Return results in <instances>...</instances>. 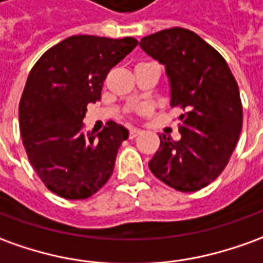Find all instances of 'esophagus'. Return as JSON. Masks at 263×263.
Here are the masks:
<instances>
[{"instance_id":"34e87169","label":"esophagus","mask_w":263,"mask_h":263,"mask_svg":"<svg viewBox=\"0 0 263 263\" xmlns=\"http://www.w3.org/2000/svg\"><path fill=\"white\" fill-rule=\"evenodd\" d=\"M139 134H141V131H139V129H137V128H131V129H129V138H135V137H138V135H139Z\"/></svg>"}]
</instances>
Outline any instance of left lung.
Listing matches in <instances>:
<instances>
[{
	"label": "left lung",
	"instance_id": "1",
	"mask_svg": "<svg viewBox=\"0 0 263 263\" xmlns=\"http://www.w3.org/2000/svg\"><path fill=\"white\" fill-rule=\"evenodd\" d=\"M139 47L165 65L171 106H179L181 139L159 135L149 161L158 179L181 192H195L225 170L242 129V102L234 75L218 51L189 29H163Z\"/></svg>",
	"mask_w": 263,
	"mask_h": 263
}]
</instances>
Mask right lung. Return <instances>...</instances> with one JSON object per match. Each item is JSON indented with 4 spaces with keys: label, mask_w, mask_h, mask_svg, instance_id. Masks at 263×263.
<instances>
[{
    "label": "right lung",
    "mask_w": 263,
    "mask_h": 263,
    "mask_svg": "<svg viewBox=\"0 0 263 263\" xmlns=\"http://www.w3.org/2000/svg\"><path fill=\"white\" fill-rule=\"evenodd\" d=\"M138 45L132 36L74 35L49 48L28 75L20 101V131L32 168L65 199H85L112 175L128 129L109 122L82 132L89 102L101 100L109 69Z\"/></svg>",
    "instance_id": "right-lung-1"
}]
</instances>
